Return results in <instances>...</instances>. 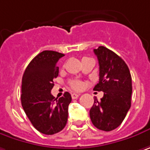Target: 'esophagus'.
I'll list each match as a JSON object with an SVG mask.
<instances>
[{
    "label": "esophagus",
    "mask_w": 150,
    "mask_h": 150,
    "mask_svg": "<svg viewBox=\"0 0 150 150\" xmlns=\"http://www.w3.org/2000/svg\"><path fill=\"white\" fill-rule=\"evenodd\" d=\"M79 94H77V93H72L71 94V97H72V98L73 99H75V98H79Z\"/></svg>",
    "instance_id": "obj_1"
}]
</instances>
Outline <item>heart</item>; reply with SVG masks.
Instances as JSON below:
<instances>
[{"instance_id": "heart-1", "label": "heart", "mask_w": 150, "mask_h": 150, "mask_svg": "<svg viewBox=\"0 0 150 150\" xmlns=\"http://www.w3.org/2000/svg\"><path fill=\"white\" fill-rule=\"evenodd\" d=\"M83 58H85V57H83ZM71 86L75 90H81V89L83 88L84 83L82 81H73L71 83Z\"/></svg>"}]
</instances>
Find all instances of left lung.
Returning a JSON list of instances; mask_svg holds the SVG:
<instances>
[{
  "label": "left lung",
  "mask_w": 150,
  "mask_h": 150,
  "mask_svg": "<svg viewBox=\"0 0 150 150\" xmlns=\"http://www.w3.org/2000/svg\"><path fill=\"white\" fill-rule=\"evenodd\" d=\"M99 64V81L93 90L103 92L100 101L95 98L90 110L94 127L105 132L117 128L131 107L132 76L125 61L105 47L94 49Z\"/></svg>",
  "instance_id": "left-lung-1"
}]
</instances>
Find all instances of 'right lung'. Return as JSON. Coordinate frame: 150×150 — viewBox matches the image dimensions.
Masks as SVG:
<instances>
[{
	"label": "right lung",
	"instance_id": "right-lung-1",
	"mask_svg": "<svg viewBox=\"0 0 150 150\" xmlns=\"http://www.w3.org/2000/svg\"><path fill=\"white\" fill-rule=\"evenodd\" d=\"M64 56L54 51H43L31 60L23 75V109L34 127L46 135L62 131L68 120L71 95L66 92L57 99L51 93L53 80L58 75L57 61Z\"/></svg>",
	"mask_w": 150,
	"mask_h": 150
}]
</instances>
